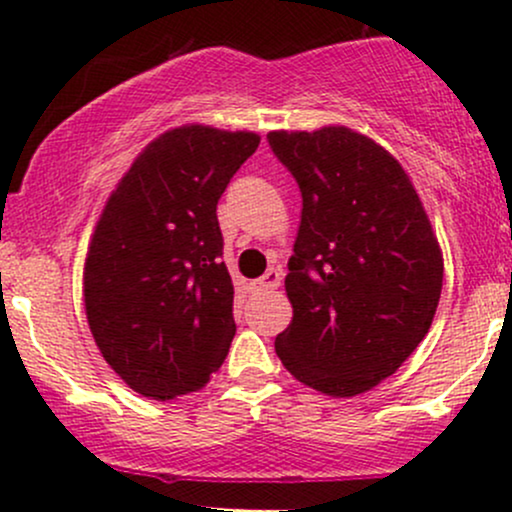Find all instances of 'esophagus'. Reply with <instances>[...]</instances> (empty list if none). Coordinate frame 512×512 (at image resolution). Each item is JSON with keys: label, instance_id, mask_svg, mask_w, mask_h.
<instances>
[{"label": "esophagus", "instance_id": "obj_1", "mask_svg": "<svg viewBox=\"0 0 512 512\" xmlns=\"http://www.w3.org/2000/svg\"><path fill=\"white\" fill-rule=\"evenodd\" d=\"M281 279H284V274H281V269H267V274L262 276V279L252 281V289L255 291H269V289H276V286H281Z\"/></svg>", "mask_w": 512, "mask_h": 512}]
</instances>
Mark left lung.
<instances>
[{"mask_svg": "<svg viewBox=\"0 0 512 512\" xmlns=\"http://www.w3.org/2000/svg\"><path fill=\"white\" fill-rule=\"evenodd\" d=\"M298 182L301 228L286 293L293 320L274 349L301 383L354 397L421 344L443 289V257L409 175L346 127L269 132Z\"/></svg>", "mask_w": 512, "mask_h": 512, "instance_id": "obj_1", "label": "left lung"}]
</instances>
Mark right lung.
Returning a JSON list of instances; mask_svg holds the SVG:
<instances>
[{
  "instance_id": "right-lung-1",
  "label": "right lung",
  "mask_w": 512,
  "mask_h": 512,
  "mask_svg": "<svg viewBox=\"0 0 512 512\" xmlns=\"http://www.w3.org/2000/svg\"><path fill=\"white\" fill-rule=\"evenodd\" d=\"M260 137L180 127L151 142L105 204L84 269L93 339L139 395L199 392L228 354L233 284L216 204Z\"/></svg>"
}]
</instances>
